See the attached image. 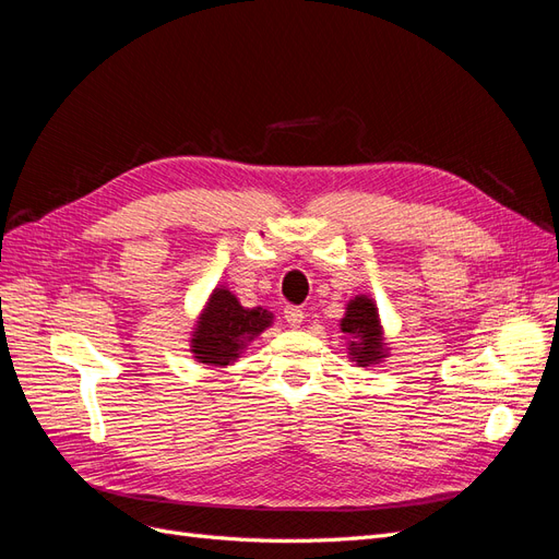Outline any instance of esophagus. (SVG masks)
Returning a JSON list of instances; mask_svg holds the SVG:
<instances>
[{
	"instance_id": "esophagus-1",
	"label": "esophagus",
	"mask_w": 559,
	"mask_h": 559,
	"mask_svg": "<svg viewBox=\"0 0 559 559\" xmlns=\"http://www.w3.org/2000/svg\"><path fill=\"white\" fill-rule=\"evenodd\" d=\"M284 319H286V324H289L292 329H298L302 321H306V312H302L300 308H286L284 310Z\"/></svg>"
}]
</instances>
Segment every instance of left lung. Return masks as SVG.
I'll list each match as a JSON object with an SVG mask.
<instances>
[{"mask_svg":"<svg viewBox=\"0 0 559 559\" xmlns=\"http://www.w3.org/2000/svg\"><path fill=\"white\" fill-rule=\"evenodd\" d=\"M341 331L347 337L349 359L357 366L368 368L389 357L378 306L370 296L361 294L347 302L345 317L341 319Z\"/></svg>","mask_w":559,"mask_h":559,"instance_id":"1","label":"left lung"}]
</instances>
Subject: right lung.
<instances>
[{"instance_id":"1","label":"right lung","mask_w":559,"mask_h":559,"mask_svg":"<svg viewBox=\"0 0 559 559\" xmlns=\"http://www.w3.org/2000/svg\"><path fill=\"white\" fill-rule=\"evenodd\" d=\"M273 326V312L245 308L228 286H216L191 331V354L198 364L226 368L238 361L245 347Z\"/></svg>"}]
</instances>
